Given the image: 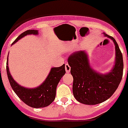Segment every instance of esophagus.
I'll list each match as a JSON object with an SVG mask.
<instances>
[{"label":"esophagus","instance_id":"obj_1","mask_svg":"<svg viewBox=\"0 0 128 128\" xmlns=\"http://www.w3.org/2000/svg\"><path fill=\"white\" fill-rule=\"evenodd\" d=\"M65 70L66 72H70L71 71V67L70 66V65L68 64H65Z\"/></svg>","mask_w":128,"mask_h":128}]
</instances>
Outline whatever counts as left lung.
Here are the masks:
<instances>
[{
	"instance_id": "obj_1",
	"label": "left lung",
	"mask_w": 128,
	"mask_h": 128,
	"mask_svg": "<svg viewBox=\"0 0 128 128\" xmlns=\"http://www.w3.org/2000/svg\"><path fill=\"white\" fill-rule=\"evenodd\" d=\"M104 34L115 45V65L110 72L100 74L93 70L85 51H77L68 58L73 77L74 96L83 104L96 105L107 100L115 92L122 78L123 58L118 44L112 36Z\"/></svg>"
}]
</instances>
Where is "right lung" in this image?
<instances>
[{
    "mask_svg": "<svg viewBox=\"0 0 128 128\" xmlns=\"http://www.w3.org/2000/svg\"><path fill=\"white\" fill-rule=\"evenodd\" d=\"M38 34V30H29L21 33L12 44L27 34ZM7 74L12 88L22 102L33 108H42L49 106L56 98V88L60 79L65 74V64L58 68H52L44 83L34 88H27L18 84L10 75L8 66V57L6 66Z\"/></svg>",
    "mask_w": 128,
    "mask_h": 128,
    "instance_id": "right-lung-1",
    "label": "right lung"
}]
</instances>
